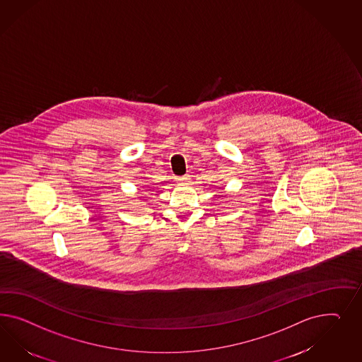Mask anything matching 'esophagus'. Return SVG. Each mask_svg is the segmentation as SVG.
<instances>
[{"label":"esophagus","instance_id":"esophagus-1","mask_svg":"<svg viewBox=\"0 0 362 362\" xmlns=\"http://www.w3.org/2000/svg\"><path fill=\"white\" fill-rule=\"evenodd\" d=\"M189 180V176H179V177H176V182H179L180 185H186L187 182Z\"/></svg>","mask_w":362,"mask_h":362}]
</instances>
